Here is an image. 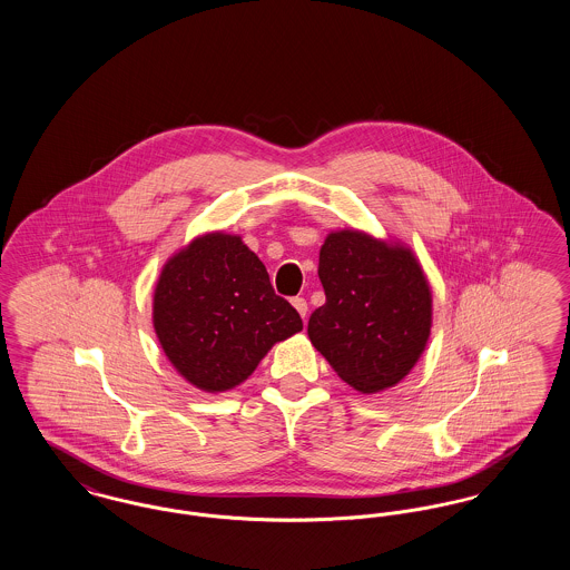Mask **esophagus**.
Returning <instances> with one entry per match:
<instances>
[{"label": "esophagus", "instance_id": "esophagus-1", "mask_svg": "<svg viewBox=\"0 0 570 570\" xmlns=\"http://www.w3.org/2000/svg\"><path fill=\"white\" fill-rule=\"evenodd\" d=\"M293 305H295V309L301 314V318L305 321L307 318V301L303 297H295L293 298Z\"/></svg>", "mask_w": 570, "mask_h": 570}]
</instances>
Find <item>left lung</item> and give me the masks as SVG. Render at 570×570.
I'll return each mask as SVG.
<instances>
[{
	"label": "left lung",
	"instance_id": "obj_1",
	"mask_svg": "<svg viewBox=\"0 0 570 570\" xmlns=\"http://www.w3.org/2000/svg\"><path fill=\"white\" fill-rule=\"evenodd\" d=\"M318 277L326 301L309 316L307 335L335 374L367 395L406 379L432 331V288L412 249L333 230Z\"/></svg>",
	"mask_w": 570,
	"mask_h": 570
}]
</instances>
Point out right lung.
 <instances>
[{"label":"right lung","instance_id":"obj_1","mask_svg":"<svg viewBox=\"0 0 570 570\" xmlns=\"http://www.w3.org/2000/svg\"><path fill=\"white\" fill-rule=\"evenodd\" d=\"M154 328L184 379L222 393L252 376L273 344L303 323L239 235L207 233L166 261L154 291Z\"/></svg>","mask_w":570,"mask_h":570}]
</instances>
